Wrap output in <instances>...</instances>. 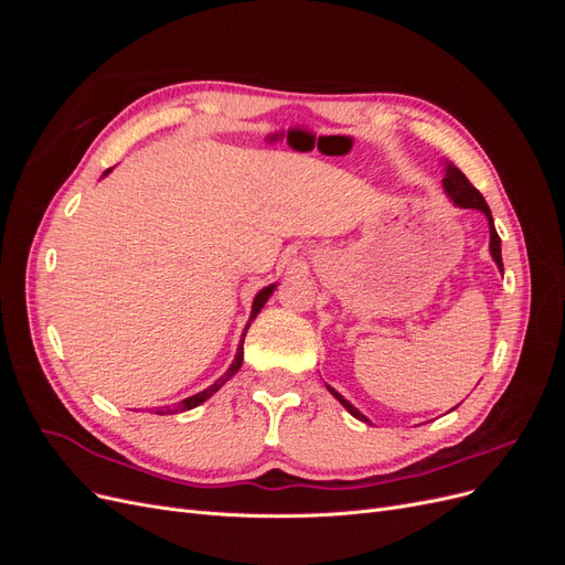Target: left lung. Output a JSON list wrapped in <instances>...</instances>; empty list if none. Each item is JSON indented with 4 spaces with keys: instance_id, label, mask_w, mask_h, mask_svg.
I'll return each mask as SVG.
<instances>
[{
    "instance_id": "1",
    "label": "left lung",
    "mask_w": 565,
    "mask_h": 565,
    "mask_svg": "<svg viewBox=\"0 0 565 565\" xmlns=\"http://www.w3.org/2000/svg\"><path fill=\"white\" fill-rule=\"evenodd\" d=\"M443 188H446V193L452 198V202L457 204V207H465V210H481V212L488 216V226H490V254H492L494 264H498V268H500V270H504V268H502V247H500V235H498V231H494V221H492L490 207H488V202L483 200V195L476 191V188L471 185V181H469L465 174H461L455 164H448V167H446V179H443ZM328 388H330L332 396H334L341 405H344L355 419L367 422V417L358 413V409H355V407H353L344 396H341V393H337L332 386H328Z\"/></svg>"
}]
</instances>
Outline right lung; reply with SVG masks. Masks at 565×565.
Segmentation results:
<instances>
[{"label": "right lung", "instance_id": "right-lung-1", "mask_svg": "<svg viewBox=\"0 0 565 565\" xmlns=\"http://www.w3.org/2000/svg\"><path fill=\"white\" fill-rule=\"evenodd\" d=\"M108 172H110V169H108ZM108 172H106V174H108ZM106 174H104V177H106ZM273 289H276V285H268V287H264V289H262L259 295L254 297L249 322L256 318V313H259V311L264 309V303H266V301H268V297L273 295ZM249 322H247V328H245V332H243V339H241V349H237L235 361L231 363V367H228V372L224 374V377H218V380H216L212 386H207V388H204V391L195 393V396H191V398H185V401H181V403H174V405H167L164 409H158V415H164V413L174 415V413H183V409H193V407H198L200 403H204V401H207V398H212L214 393H216L221 386H224V384H226V382L233 377V374H235L237 370H241V365H243V344H245V334H247V330H249Z\"/></svg>", "mask_w": 565, "mask_h": 565}]
</instances>
